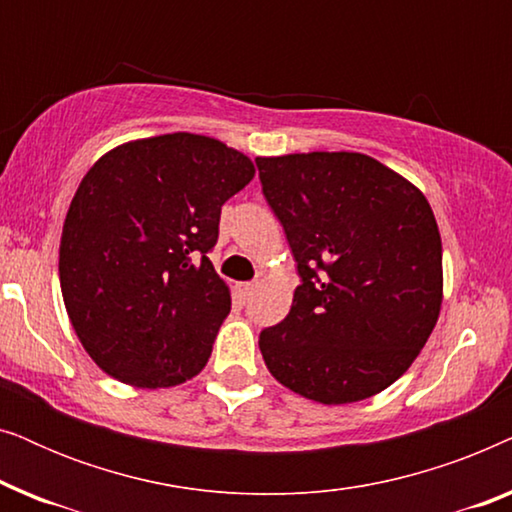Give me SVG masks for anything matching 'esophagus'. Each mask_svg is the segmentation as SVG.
<instances>
[{
  "label": "esophagus",
  "instance_id": "1",
  "mask_svg": "<svg viewBox=\"0 0 512 512\" xmlns=\"http://www.w3.org/2000/svg\"><path fill=\"white\" fill-rule=\"evenodd\" d=\"M256 289H258V284H254V282H247V284H237V298L242 300H249L251 296H254L256 293Z\"/></svg>",
  "mask_w": 512,
  "mask_h": 512
}]
</instances>
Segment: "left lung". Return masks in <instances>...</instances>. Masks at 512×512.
<instances>
[{
  "label": "left lung",
  "mask_w": 512,
  "mask_h": 512,
  "mask_svg": "<svg viewBox=\"0 0 512 512\" xmlns=\"http://www.w3.org/2000/svg\"><path fill=\"white\" fill-rule=\"evenodd\" d=\"M256 163L303 279L286 319L258 338L265 366L310 401H366L412 366L436 328L443 242L429 200L366 153Z\"/></svg>",
  "instance_id": "left-lung-1"
}]
</instances>
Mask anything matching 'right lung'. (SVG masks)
I'll return each mask as SVG.
<instances>
[{"label": "right lung", "instance_id": "add662e5", "mask_svg": "<svg viewBox=\"0 0 512 512\" xmlns=\"http://www.w3.org/2000/svg\"><path fill=\"white\" fill-rule=\"evenodd\" d=\"M249 156L193 132L132 139L86 172L60 237L76 338L118 382L184 384L207 366L230 289L207 251L221 207L254 179Z\"/></svg>", "mask_w": 512, "mask_h": 512}]
</instances>
